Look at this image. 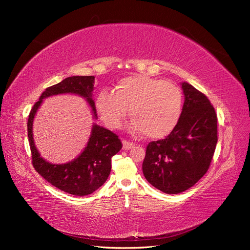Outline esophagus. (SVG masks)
<instances>
[{"mask_svg": "<svg viewBox=\"0 0 250 250\" xmlns=\"http://www.w3.org/2000/svg\"><path fill=\"white\" fill-rule=\"evenodd\" d=\"M123 149L124 150H130L132 148H134V146H135V144L134 143H132V142H129V141H126V140H124L123 141Z\"/></svg>", "mask_w": 250, "mask_h": 250, "instance_id": "obj_1", "label": "esophagus"}]
</instances>
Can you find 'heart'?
<instances>
[{"label": "heart", "mask_w": 250, "mask_h": 250, "mask_svg": "<svg viewBox=\"0 0 250 250\" xmlns=\"http://www.w3.org/2000/svg\"><path fill=\"white\" fill-rule=\"evenodd\" d=\"M95 106L101 120L110 128L121 127L129 108L132 132H143L149 139H161L178 124L182 93L171 82L133 75L121 79L112 92L101 91Z\"/></svg>", "instance_id": "b5f03b06"}]
</instances>
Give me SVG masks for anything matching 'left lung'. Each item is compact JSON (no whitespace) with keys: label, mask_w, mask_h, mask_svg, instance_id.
Returning <instances> with one entry per match:
<instances>
[{"label":"left lung","mask_w":250,"mask_h":250,"mask_svg":"<svg viewBox=\"0 0 250 250\" xmlns=\"http://www.w3.org/2000/svg\"><path fill=\"white\" fill-rule=\"evenodd\" d=\"M182 89L186 99L178 124L165 139L148 144L142 166L150 185L170 194L190 188L207 173L218 142L211 101L187 82Z\"/></svg>","instance_id":"8db88e82"}]
</instances>
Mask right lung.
I'll list each match as a JSON object with an SVG mask.
<instances>
[{"label": "right lung", "mask_w": 250, "mask_h": 250, "mask_svg": "<svg viewBox=\"0 0 250 250\" xmlns=\"http://www.w3.org/2000/svg\"><path fill=\"white\" fill-rule=\"evenodd\" d=\"M93 83V76H73L46 88L33 105L27 121L28 141L34 169L51 186L73 195L90 194L106 181L111 170V157L123 147L120 138L111 130L94 125L87 147L77 159L61 165L50 164L39 156L34 146L32 123L42 99L62 93H74L87 98L95 114V103L91 97Z\"/></svg>", "instance_id": "add662e5"}]
</instances>
